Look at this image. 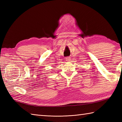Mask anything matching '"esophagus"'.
<instances>
[{"mask_svg": "<svg viewBox=\"0 0 122 122\" xmlns=\"http://www.w3.org/2000/svg\"><path fill=\"white\" fill-rule=\"evenodd\" d=\"M66 60L67 62L70 61H71V58H70V57H66Z\"/></svg>", "mask_w": 122, "mask_h": 122, "instance_id": "esophagus-1", "label": "esophagus"}]
</instances>
